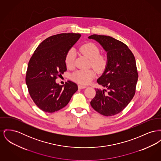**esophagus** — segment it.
<instances>
[{
    "instance_id": "1",
    "label": "esophagus",
    "mask_w": 161,
    "mask_h": 161,
    "mask_svg": "<svg viewBox=\"0 0 161 161\" xmlns=\"http://www.w3.org/2000/svg\"><path fill=\"white\" fill-rule=\"evenodd\" d=\"M78 89H85L86 87V86H85L80 85L78 86Z\"/></svg>"
}]
</instances>
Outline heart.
I'll use <instances>...</instances> for the list:
<instances>
[{
    "label": "heart",
    "instance_id": "heart-1",
    "mask_svg": "<svg viewBox=\"0 0 161 161\" xmlns=\"http://www.w3.org/2000/svg\"><path fill=\"white\" fill-rule=\"evenodd\" d=\"M79 52L89 59L90 66L95 70L100 72H102L106 66L107 58L106 56L100 54V49L94 43L89 42L83 44L79 48ZM75 53L74 48H70L65 57V64L67 68H72L74 66ZM95 75L94 70L92 69L78 70L72 73L70 78L78 83L82 85L89 84Z\"/></svg>",
    "mask_w": 161,
    "mask_h": 161
}]
</instances>
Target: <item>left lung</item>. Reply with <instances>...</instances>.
<instances>
[{
  "instance_id": "left-lung-1",
  "label": "left lung",
  "mask_w": 161,
  "mask_h": 161,
  "mask_svg": "<svg viewBox=\"0 0 161 161\" xmlns=\"http://www.w3.org/2000/svg\"><path fill=\"white\" fill-rule=\"evenodd\" d=\"M98 42L107 52L108 63L97 83L106 89H95L91 105L98 113L112 116L120 113L136 93L138 72L132 52L122 42L109 36H89Z\"/></svg>"
}]
</instances>
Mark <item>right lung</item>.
<instances>
[{
    "label": "right lung",
    "mask_w": 161,
    "mask_h": 161,
    "mask_svg": "<svg viewBox=\"0 0 161 161\" xmlns=\"http://www.w3.org/2000/svg\"><path fill=\"white\" fill-rule=\"evenodd\" d=\"M80 37V34L72 33L51 36L30 58L25 81L31 98L42 111L52 113L62 109L78 90L77 85L71 81L60 86L55 80L66 71V55Z\"/></svg>",
    "instance_id": "add662e5"
}]
</instances>
